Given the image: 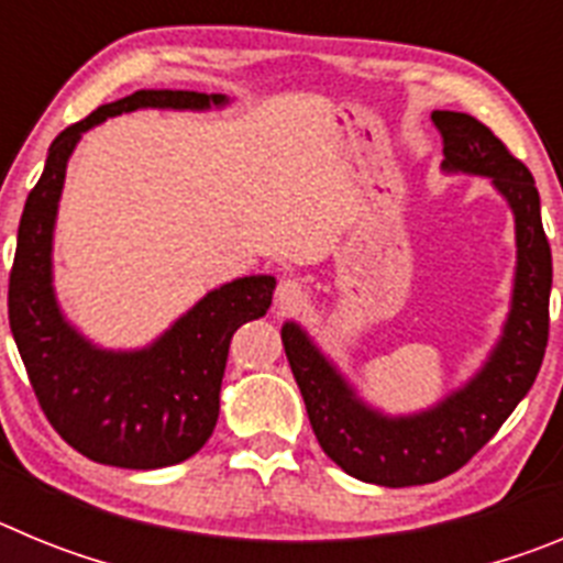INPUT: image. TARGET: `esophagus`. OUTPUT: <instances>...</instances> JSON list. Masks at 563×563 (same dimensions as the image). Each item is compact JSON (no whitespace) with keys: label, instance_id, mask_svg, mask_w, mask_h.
Returning <instances> with one entry per match:
<instances>
[{"label":"esophagus","instance_id":"34e87169","mask_svg":"<svg viewBox=\"0 0 563 563\" xmlns=\"http://www.w3.org/2000/svg\"><path fill=\"white\" fill-rule=\"evenodd\" d=\"M307 301V290L301 282H296V278H285V282H278L276 287V305L282 307L285 312H292V310H301Z\"/></svg>","mask_w":563,"mask_h":563}]
</instances>
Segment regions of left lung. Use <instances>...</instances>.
I'll return each mask as SVG.
<instances>
[{
  "label": "left lung",
  "instance_id": "1",
  "mask_svg": "<svg viewBox=\"0 0 563 563\" xmlns=\"http://www.w3.org/2000/svg\"><path fill=\"white\" fill-rule=\"evenodd\" d=\"M431 121L442 134V168L487 177L514 211L516 276L510 312L482 369L429 409L386 415L357 395L305 327L296 321L282 327V343L318 445L350 476L383 487L429 485L460 471L530 391L550 332L553 253L541 225L533 174L471 114L437 109Z\"/></svg>",
  "mask_w": 563,
  "mask_h": 563
}]
</instances>
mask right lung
Returning a JSON list of instances; mask_svg holds the SVG:
<instances>
[{
    "label": "right lung",
    "instance_id": "obj_1",
    "mask_svg": "<svg viewBox=\"0 0 563 563\" xmlns=\"http://www.w3.org/2000/svg\"><path fill=\"white\" fill-rule=\"evenodd\" d=\"M225 96L141 89L64 129L24 202L10 271L8 318L30 386L49 426L78 454L132 471L177 465L213 434L228 346L271 310L276 278L242 276L206 292L141 350H103L64 318L53 287V231L73 148L81 134L134 109H220Z\"/></svg>",
    "mask_w": 563,
    "mask_h": 563
}]
</instances>
